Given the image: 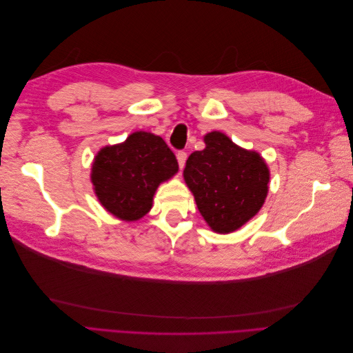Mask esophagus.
<instances>
[{"label":"esophagus","instance_id":"obj_1","mask_svg":"<svg viewBox=\"0 0 353 353\" xmlns=\"http://www.w3.org/2000/svg\"><path fill=\"white\" fill-rule=\"evenodd\" d=\"M176 159H178L179 168L183 169L184 165H185V160H187V153H185V152H178V153H176Z\"/></svg>","mask_w":353,"mask_h":353}]
</instances>
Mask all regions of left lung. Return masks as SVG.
Instances as JSON below:
<instances>
[{
    "mask_svg": "<svg viewBox=\"0 0 353 353\" xmlns=\"http://www.w3.org/2000/svg\"><path fill=\"white\" fill-rule=\"evenodd\" d=\"M205 143V150L190 154L184 179L209 227L232 232L262 208L270 170L258 153L236 145L225 134L209 132Z\"/></svg>",
    "mask_w": 353,
    "mask_h": 353,
    "instance_id": "left-lung-1",
    "label": "left lung"
}]
</instances>
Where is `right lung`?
I'll list each match as a JSON object with an SVG mask.
<instances>
[{"instance_id": "right-lung-1", "label": "right lung", "mask_w": 353, "mask_h": 353, "mask_svg": "<svg viewBox=\"0 0 353 353\" xmlns=\"http://www.w3.org/2000/svg\"><path fill=\"white\" fill-rule=\"evenodd\" d=\"M178 162L162 138L134 132L95 156L91 179L101 205L122 221H137L152 209L154 191L176 174Z\"/></svg>"}]
</instances>
